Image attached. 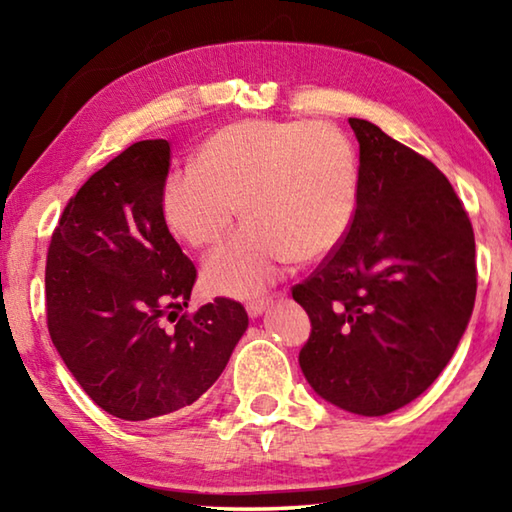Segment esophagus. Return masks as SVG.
I'll return each instance as SVG.
<instances>
[{
  "instance_id": "obj_1",
  "label": "esophagus",
  "mask_w": 512,
  "mask_h": 512,
  "mask_svg": "<svg viewBox=\"0 0 512 512\" xmlns=\"http://www.w3.org/2000/svg\"><path fill=\"white\" fill-rule=\"evenodd\" d=\"M271 302H273V298H259V300H250L248 305H246L248 316H250V318H257V316H262L264 311H266V307L271 305Z\"/></svg>"
}]
</instances>
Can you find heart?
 <instances>
[{"label": "heart", "instance_id": "b5f03b06", "mask_svg": "<svg viewBox=\"0 0 512 512\" xmlns=\"http://www.w3.org/2000/svg\"><path fill=\"white\" fill-rule=\"evenodd\" d=\"M359 164L350 137L325 121H237L207 137L194 169L162 187L167 228L194 248L250 221L203 264L214 296H253L300 259L325 257L348 235L357 212Z\"/></svg>", "mask_w": 512, "mask_h": 512}]
</instances>
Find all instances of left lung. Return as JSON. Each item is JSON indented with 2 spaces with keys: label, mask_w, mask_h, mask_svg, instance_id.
<instances>
[{
  "label": "left lung",
  "mask_w": 512,
  "mask_h": 512,
  "mask_svg": "<svg viewBox=\"0 0 512 512\" xmlns=\"http://www.w3.org/2000/svg\"><path fill=\"white\" fill-rule=\"evenodd\" d=\"M359 196L348 235L293 300L311 320L300 368L343 411L386 415L452 359L476 298L474 232L436 164L352 119Z\"/></svg>",
  "instance_id": "8db88e82"
}]
</instances>
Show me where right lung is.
I'll use <instances>...</instances> for the list:
<instances>
[{
	"label": "right lung",
	"mask_w": 512,
	"mask_h": 512,
	"mask_svg": "<svg viewBox=\"0 0 512 512\" xmlns=\"http://www.w3.org/2000/svg\"><path fill=\"white\" fill-rule=\"evenodd\" d=\"M169 160L167 140L128 146L69 198L47 253L51 341L92 402L128 422L194 404L248 327L230 298L185 311L196 266L162 219Z\"/></svg>",
	"instance_id": "add662e5"
}]
</instances>
